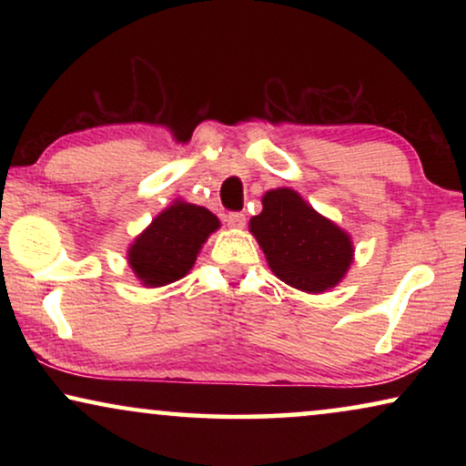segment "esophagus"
I'll return each instance as SVG.
<instances>
[{
  "instance_id": "34e87169",
  "label": "esophagus",
  "mask_w": 466,
  "mask_h": 466,
  "mask_svg": "<svg viewBox=\"0 0 466 466\" xmlns=\"http://www.w3.org/2000/svg\"><path fill=\"white\" fill-rule=\"evenodd\" d=\"M227 225L231 228H244L246 225V216L241 212H231L227 216Z\"/></svg>"
}]
</instances>
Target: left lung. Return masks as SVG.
<instances>
[{
  "label": "left lung",
  "instance_id": "8db88e82",
  "mask_svg": "<svg viewBox=\"0 0 466 466\" xmlns=\"http://www.w3.org/2000/svg\"><path fill=\"white\" fill-rule=\"evenodd\" d=\"M269 269L292 289L324 292L343 279L354 258L350 235L318 214L297 190L276 188L263 197V212L250 218Z\"/></svg>",
  "mask_w": 466,
  "mask_h": 466
}]
</instances>
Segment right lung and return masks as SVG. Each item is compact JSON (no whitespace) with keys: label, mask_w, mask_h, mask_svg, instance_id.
Listing matches in <instances>:
<instances>
[{"label":"right lung","mask_w":466,"mask_h":466,"mask_svg":"<svg viewBox=\"0 0 466 466\" xmlns=\"http://www.w3.org/2000/svg\"><path fill=\"white\" fill-rule=\"evenodd\" d=\"M216 228L220 220L209 209L177 199L137 235L127 260L148 289L171 284L193 269L197 254Z\"/></svg>","instance_id":"right-lung-1"}]
</instances>
